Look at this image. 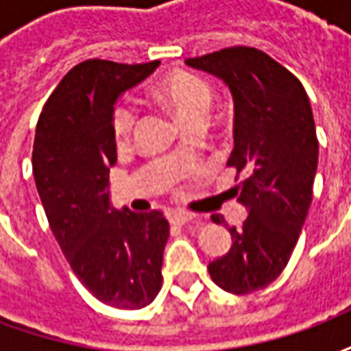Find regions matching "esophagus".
I'll list each match as a JSON object with an SVG mask.
<instances>
[{
	"label": "esophagus",
	"instance_id": "1",
	"mask_svg": "<svg viewBox=\"0 0 351 351\" xmlns=\"http://www.w3.org/2000/svg\"><path fill=\"white\" fill-rule=\"evenodd\" d=\"M167 218L173 226H186L188 221L193 220V214L188 210H169Z\"/></svg>",
	"mask_w": 351,
	"mask_h": 351
}]
</instances>
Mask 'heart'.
<instances>
[{
  "instance_id": "1",
  "label": "heart",
  "mask_w": 351,
  "mask_h": 351,
  "mask_svg": "<svg viewBox=\"0 0 351 351\" xmlns=\"http://www.w3.org/2000/svg\"><path fill=\"white\" fill-rule=\"evenodd\" d=\"M154 99L163 103L184 123L203 122L213 103V88L205 79L188 71H173L152 88ZM137 122V108L130 101H118L110 114L116 141H125Z\"/></svg>"
}]
</instances>
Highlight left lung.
I'll use <instances>...</instances> for the list:
<instances>
[{
    "instance_id": "8db88e82",
    "label": "left lung",
    "mask_w": 351,
    "mask_h": 351,
    "mask_svg": "<svg viewBox=\"0 0 351 351\" xmlns=\"http://www.w3.org/2000/svg\"><path fill=\"white\" fill-rule=\"evenodd\" d=\"M186 64L221 79L233 95L228 165L237 176L244 173L233 191L248 218L243 228H229L231 250L208 263V272L229 293H252L286 269L308 214L317 169L312 107L299 79L258 49L231 47Z\"/></svg>"
}]
</instances>
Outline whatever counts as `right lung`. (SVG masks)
Wrapping results in <instances>:
<instances>
[{
  "label": "right lung",
  "instance_id": "1",
  "mask_svg": "<svg viewBox=\"0 0 351 351\" xmlns=\"http://www.w3.org/2000/svg\"><path fill=\"white\" fill-rule=\"evenodd\" d=\"M160 65L86 60L65 75L37 122L35 184L65 259L108 306L145 308L161 289L169 221L160 210H116L108 171L116 163V99Z\"/></svg>",
  "mask_w": 351,
  "mask_h": 351
}]
</instances>
